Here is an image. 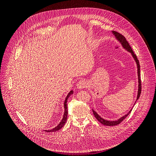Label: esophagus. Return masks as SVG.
I'll use <instances>...</instances> for the list:
<instances>
[{
  "label": "esophagus",
  "mask_w": 156,
  "mask_h": 156,
  "mask_svg": "<svg viewBox=\"0 0 156 156\" xmlns=\"http://www.w3.org/2000/svg\"><path fill=\"white\" fill-rule=\"evenodd\" d=\"M77 87L78 88H81V89L85 88L87 87V83L85 81H84V80H82V81H80L77 83Z\"/></svg>",
  "instance_id": "34e87169"
}]
</instances>
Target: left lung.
Segmentation results:
<instances>
[{"mask_svg":"<svg viewBox=\"0 0 156 156\" xmlns=\"http://www.w3.org/2000/svg\"><path fill=\"white\" fill-rule=\"evenodd\" d=\"M113 34H115V36H116V39L119 40L120 43L122 44V46L124 47V48L127 50L129 52H130V53H131L132 56H133V57L134 58L135 60L136 61V65H137V72H138V79H139V89H138V94H137V98H136V100H138V99L140 97V93H141V80H140V64H139V60L137 58V57H136V55L133 53V50H132L131 46L129 45V43L127 42V41L126 40V37L123 36L121 34H120L119 32H118L116 31H113L112 32ZM135 101V103H136ZM132 111V108L129 111V112L127 113V115H126L125 116H122V118H120V119H119L118 120H116V121H108V120H105L103 119H102V118L101 116H99L96 111H94L93 109H92V111H93V114L94 115V116L96 117V119L100 122L101 124L105 125V126H116L118 124H120L121 122L123 121L129 115V113L131 112Z\"/></svg>","mask_w":156,"mask_h":156,"instance_id":"8db88e82","label":"left lung"}]
</instances>
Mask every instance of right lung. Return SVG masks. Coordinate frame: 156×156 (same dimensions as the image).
I'll return each instance as SVG.
<instances>
[{
    "mask_svg": "<svg viewBox=\"0 0 156 156\" xmlns=\"http://www.w3.org/2000/svg\"><path fill=\"white\" fill-rule=\"evenodd\" d=\"M73 93V90L70 91V92H69V93L68 94V96H67L66 98L65 101H64V108H65L64 114V116H63V118H62V120H61L60 123L57 126L55 127V128H53V129H51V130H45V131H46V132H55V131H58V130L62 128V127L64 126V124H65V123H66V120H67L68 113V106H67V100H68V98L69 97V96H70V95H72V94Z\"/></svg>",
    "mask_w": 156,
    "mask_h": 156,
    "instance_id": "right-lung-1",
    "label": "right lung"
}]
</instances>
